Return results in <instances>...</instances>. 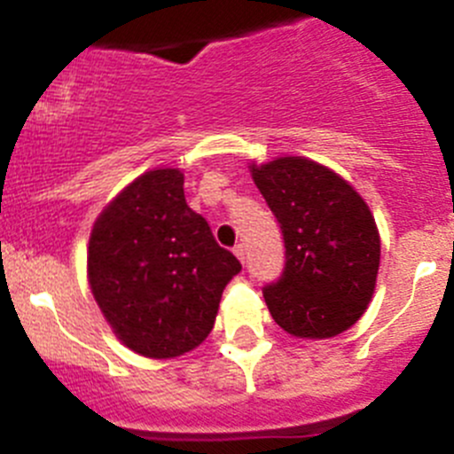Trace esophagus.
<instances>
[{
	"label": "esophagus",
	"mask_w": 454,
	"mask_h": 454,
	"mask_svg": "<svg viewBox=\"0 0 454 454\" xmlns=\"http://www.w3.org/2000/svg\"><path fill=\"white\" fill-rule=\"evenodd\" d=\"M232 253L237 254V259H239L241 263H246V246L244 244H237L235 248H232Z\"/></svg>",
	"instance_id": "34e87169"
}]
</instances>
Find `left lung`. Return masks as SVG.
Segmentation results:
<instances>
[{
  "label": "left lung",
  "mask_w": 454,
  "mask_h": 454,
  "mask_svg": "<svg viewBox=\"0 0 454 454\" xmlns=\"http://www.w3.org/2000/svg\"><path fill=\"white\" fill-rule=\"evenodd\" d=\"M253 180L281 223L286 268L263 287L274 323L299 338H332L367 309L380 237L364 200L333 171L305 158L254 167Z\"/></svg>",
  "instance_id": "8db88e82"
}]
</instances>
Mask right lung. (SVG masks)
Returning <instances> with one entry per match:
<instances>
[{
  "mask_svg": "<svg viewBox=\"0 0 454 454\" xmlns=\"http://www.w3.org/2000/svg\"><path fill=\"white\" fill-rule=\"evenodd\" d=\"M241 270L189 208L184 176L158 168L96 219L87 250L91 294L136 354L173 358L210 333L226 283Z\"/></svg>",
  "mask_w": 454,
  "mask_h": 454,
  "instance_id": "right-lung-1",
  "label": "right lung"
}]
</instances>
